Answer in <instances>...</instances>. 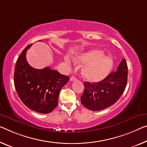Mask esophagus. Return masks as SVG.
I'll list each match as a JSON object with an SVG mask.
<instances>
[{
    "label": "esophagus",
    "instance_id": "34e87169",
    "mask_svg": "<svg viewBox=\"0 0 147 147\" xmlns=\"http://www.w3.org/2000/svg\"><path fill=\"white\" fill-rule=\"evenodd\" d=\"M78 79H77V78L76 76H72L71 78H70V81H76Z\"/></svg>",
    "mask_w": 147,
    "mask_h": 147
}]
</instances>
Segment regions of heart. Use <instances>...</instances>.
I'll return each instance as SVG.
<instances>
[{
  "label": "heart",
  "mask_w": 147,
  "mask_h": 147,
  "mask_svg": "<svg viewBox=\"0 0 147 147\" xmlns=\"http://www.w3.org/2000/svg\"><path fill=\"white\" fill-rule=\"evenodd\" d=\"M77 62L85 64L82 75L87 81L98 82L110 73L113 64L112 56L103 55L100 50H91L81 54L75 58Z\"/></svg>",
  "instance_id": "1"
}]
</instances>
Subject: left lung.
I'll use <instances>...</instances> for the list:
<instances>
[{"label":"left lung","mask_w":147,"mask_h":147,"mask_svg":"<svg viewBox=\"0 0 147 147\" xmlns=\"http://www.w3.org/2000/svg\"><path fill=\"white\" fill-rule=\"evenodd\" d=\"M127 65L123 60L116 71L111 72L99 82H84V92L81 104L87 109L98 111L110 107L122 94L127 85Z\"/></svg>","instance_id":"1"}]
</instances>
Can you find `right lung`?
<instances>
[{
	"mask_svg": "<svg viewBox=\"0 0 147 147\" xmlns=\"http://www.w3.org/2000/svg\"><path fill=\"white\" fill-rule=\"evenodd\" d=\"M40 41V40H39ZM28 45L18 58L14 70V85L20 98L33 111L48 114L58 105L60 91L69 81V77L46 67L33 68L26 60Z\"/></svg>",
	"mask_w": 147,
	"mask_h": 147,
	"instance_id": "right-lung-1",
	"label": "right lung"
}]
</instances>
